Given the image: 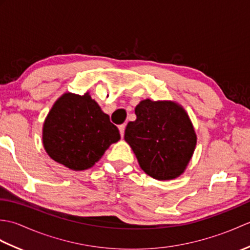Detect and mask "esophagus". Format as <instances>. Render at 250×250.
I'll return each instance as SVG.
<instances>
[{"label":"esophagus","instance_id":"esophagus-1","mask_svg":"<svg viewBox=\"0 0 250 250\" xmlns=\"http://www.w3.org/2000/svg\"><path fill=\"white\" fill-rule=\"evenodd\" d=\"M119 132H120V135H121V137L125 135V125H120L119 126Z\"/></svg>","mask_w":250,"mask_h":250}]
</instances>
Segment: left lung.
Listing matches in <instances>:
<instances>
[{
    "label": "left lung",
    "instance_id": "8db88e82",
    "mask_svg": "<svg viewBox=\"0 0 250 250\" xmlns=\"http://www.w3.org/2000/svg\"><path fill=\"white\" fill-rule=\"evenodd\" d=\"M125 141L141 168L158 180L179 177L187 168L196 146V134L189 115L175 101L143 100L135 107Z\"/></svg>",
    "mask_w": 250,
    "mask_h": 250
}]
</instances>
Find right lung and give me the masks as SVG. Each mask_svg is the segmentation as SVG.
Returning a JSON list of instances; mask_svg holds the SVG:
<instances>
[{"label": "right lung", "mask_w": 250, "mask_h": 250, "mask_svg": "<svg viewBox=\"0 0 250 250\" xmlns=\"http://www.w3.org/2000/svg\"><path fill=\"white\" fill-rule=\"evenodd\" d=\"M42 137L52 160L73 171H83L92 167L120 134L89 92H65L47 115Z\"/></svg>", "instance_id": "obj_1"}]
</instances>
